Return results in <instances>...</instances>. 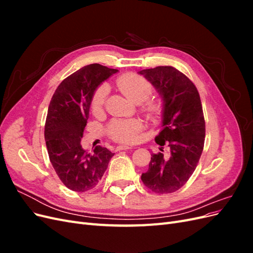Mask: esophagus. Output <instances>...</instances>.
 <instances>
[{"instance_id": "34e87169", "label": "esophagus", "mask_w": 253, "mask_h": 253, "mask_svg": "<svg viewBox=\"0 0 253 253\" xmlns=\"http://www.w3.org/2000/svg\"><path fill=\"white\" fill-rule=\"evenodd\" d=\"M116 149H117V151H120V150H128V149H132V148L128 147V145H126V144H120V145H118Z\"/></svg>"}]
</instances>
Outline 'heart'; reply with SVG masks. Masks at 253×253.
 <instances>
[{
  "instance_id": "b5f03b06",
  "label": "heart",
  "mask_w": 253,
  "mask_h": 253,
  "mask_svg": "<svg viewBox=\"0 0 253 253\" xmlns=\"http://www.w3.org/2000/svg\"><path fill=\"white\" fill-rule=\"evenodd\" d=\"M117 87L129 100L138 103L141 112L150 119H157L163 112V104L155 99H149L153 91L152 83L142 76L134 73H128L120 76L116 80ZM109 88L106 84L99 86L91 98V110L99 113L105 104L108 98ZM143 128L142 122L139 119L113 120L109 127V135L113 139L122 142H132L136 140L137 135Z\"/></svg>"
}]
</instances>
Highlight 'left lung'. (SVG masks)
<instances>
[{"mask_svg":"<svg viewBox=\"0 0 253 253\" xmlns=\"http://www.w3.org/2000/svg\"><path fill=\"white\" fill-rule=\"evenodd\" d=\"M163 98V129L155 137L160 145L152 154L143 185L157 194L173 193L189 180L204 150L206 126L200 94L194 83L173 66L139 72ZM166 145L168 155L163 153Z\"/></svg>","mask_w":253,"mask_h":253,"instance_id":"1","label":"left lung"}]
</instances>
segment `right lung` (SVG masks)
Here are the masks:
<instances>
[{
  "label": "right lung",
  "instance_id": "1",
  "mask_svg": "<svg viewBox=\"0 0 253 253\" xmlns=\"http://www.w3.org/2000/svg\"><path fill=\"white\" fill-rule=\"evenodd\" d=\"M117 72L98 63L84 66L60 83L50 100L44 129L49 160L60 180L76 192L95 188L114 156L100 145L87 153L80 141L96 88Z\"/></svg>",
  "mask_w": 253,
  "mask_h": 253
}]
</instances>
